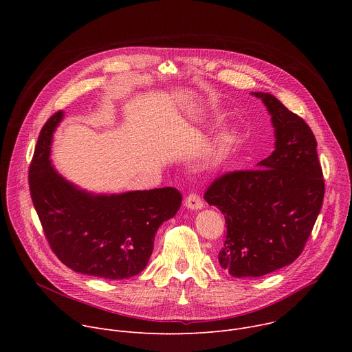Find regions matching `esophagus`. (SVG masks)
<instances>
[{
  "mask_svg": "<svg viewBox=\"0 0 352 352\" xmlns=\"http://www.w3.org/2000/svg\"><path fill=\"white\" fill-rule=\"evenodd\" d=\"M185 208L190 209V210H199L204 208V202L202 199H200L199 195L196 193H189L186 197H185Z\"/></svg>",
  "mask_w": 352,
  "mask_h": 352,
  "instance_id": "1",
  "label": "esophagus"
}]
</instances>
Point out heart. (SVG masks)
<instances>
[{"mask_svg":"<svg viewBox=\"0 0 352 352\" xmlns=\"http://www.w3.org/2000/svg\"><path fill=\"white\" fill-rule=\"evenodd\" d=\"M238 140V131L234 126L224 128L213 140L210 147V159L214 163H221L231 153Z\"/></svg>","mask_w":352,"mask_h":352,"instance_id":"b5f03b06","label":"heart"}]
</instances>
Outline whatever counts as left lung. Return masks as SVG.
I'll return each instance as SVG.
<instances>
[{"label": "left lung", "mask_w": 352, "mask_h": 352, "mask_svg": "<svg viewBox=\"0 0 352 352\" xmlns=\"http://www.w3.org/2000/svg\"><path fill=\"white\" fill-rule=\"evenodd\" d=\"M272 116L274 152L255 170L216 178L205 200L224 214L227 235L219 254L234 277H262L292 263L320 213L324 179L309 125L270 93L255 91Z\"/></svg>", "instance_id": "8db88e82"}]
</instances>
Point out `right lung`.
I'll return each mask as SVG.
<instances>
[{"instance_id":"1","label":"right lung","mask_w":352,"mask_h":352,"mask_svg":"<svg viewBox=\"0 0 352 352\" xmlns=\"http://www.w3.org/2000/svg\"><path fill=\"white\" fill-rule=\"evenodd\" d=\"M58 111L40 131L29 167L33 206L56 256L76 273L124 280L139 274L153 252L159 227L175 216L182 195L166 186L93 195L61 177L50 162Z\"/></svg>"}]
</instances>
